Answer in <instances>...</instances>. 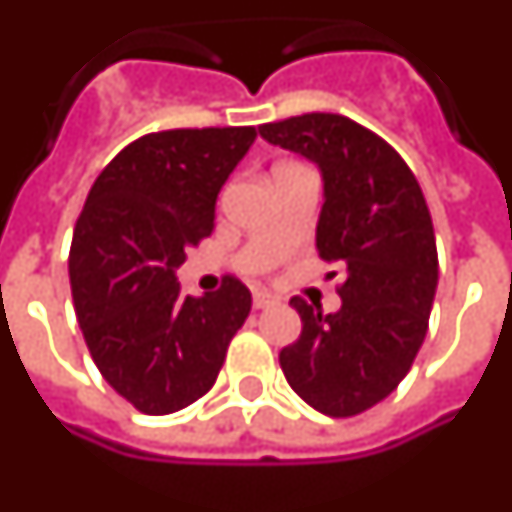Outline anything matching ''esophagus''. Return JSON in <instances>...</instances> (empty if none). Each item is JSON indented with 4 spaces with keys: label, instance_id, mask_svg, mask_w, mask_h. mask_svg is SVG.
<instances>
[{
    "label": "esophagus",
    "instance_id": "esophagus-1",
    "mask_svg": "<svg viewBox=\"0 0 512 512\" xmlns=\"http://www.w3.org/2000/svg\"><path fill=\"white\" fill-rule=\"evenodd\" d=\"M274 305V299L268 296V293H255V307L257 310H263V307Z\"/></svg>",
    "mask_w": 512,
    "mask_h": 512
}]
</instances>
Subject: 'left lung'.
I'll list each match as a JSON object with an SVG mask.
<instances>
[{
    "label": "left lung",
    "mask_w": 512,
    "mask_h": 512,
    "mask_svg": "<svg viewBox=\"0 0 512 512\" xmlns=\"http://www.w3.org/2000/svg\"><path fill=\"white\" fill-rule=\"evenodd\" d=\"M260 135L321 169L316 249L343 268L338 313L291 299L302 335L280 352L282 374L318 413L357 416L405 380L427 335L438 288L430 207L399 152L346 116H291Z\"/></svg>",
    "instance_id": "8db88e82"
}]
</instances>
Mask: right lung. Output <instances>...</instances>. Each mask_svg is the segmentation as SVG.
I'll return each mask as SVG.
<instances>
[{"label": "right lung", "mask_w": 512, "mask_h": 512, "mask_svg": "<svg viewBox=\"0 0 512 512\" xmlns=\"http://www.w3.org/2000/svg\"><path fill=\"white\" fill-rule=\"evenodd\" d=\"M255 127L141 135L107 163L85 199L69 252L82 338L99 374L146 416L194 405L219 377L252 293L224 277L182 296L174 271L213 232L216 199Z\"/></svg>", "instance_id": "obj_1"}]
</instances>
